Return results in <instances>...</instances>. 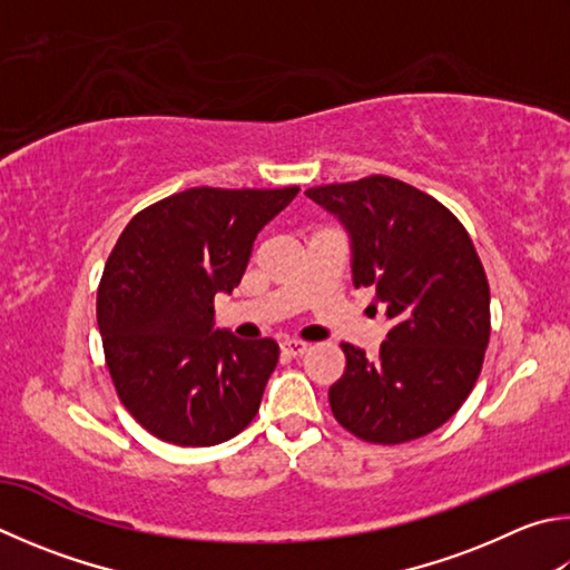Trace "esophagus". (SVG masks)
<instances>
[{
    "label": "esophagus",
    "mask_w": 570,
    "mask_h": 570,
    "mask_svg": "<svg viewBox=\"0 0 570 570\" xmlns=\"http://www.w3.org/2000/svg\"><path fill=\"white\" fill-rule=\"evenodd\" d=\"M282 354H286V356H304L306 354V344H304V341H294V338L282 341Z\"/></svg>",
    "instance_id": "1"
}]
</instances>
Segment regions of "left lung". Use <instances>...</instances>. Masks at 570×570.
<instances>
[{
    "mask_svg": "<svg viewBox=\"0 0 570 570\" xmlns=\"http://www.w3.org/2000/svg\"><path fill=\"white\" fill-rule=\"evenodd\" d=\"M306 196L344 222L354 284L374 286L391 321L379 358L341 344L334 419L381 446L426 436L469 399L489 346L491 292L471 236L439 199L384 174Z\"/></svg>",
    "mask_w": 570,
    "mask_h": 570,
    "instance_id": "left-lung-1",
    "label": "left lung"
}]
</instances>
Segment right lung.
Instances as JSON below:
<instances>
[{"mask_svg":"<svg viewBox=\"0 0 570 570\" xmlns=\"http://www.w3.org/2000/svg\"><path fill=\"white\" fill-rule=\"evenodd\" d=\"M298 186H194L141 209L107 258L97 321L119 401L151 436L214 446L256 416L278 361L272 338L214 331V296L232 294L256 234Z\"/></svg>","mask_w":570,"mask_h":570,"instance_id":"add662e5","label":"right lung"}]
</instances>
